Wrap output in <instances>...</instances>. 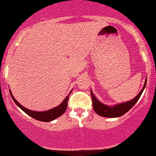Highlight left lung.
Segmentation results:
<instances>
[{
  "label": "left lung",
  "instance_id": "obj_1",
  "mask_svg": "<svg viewBox=\"0 0 156 156\" xmlns=\"http://www.w3.org/2000/svg\"><path fill=\"white\" fill-rule=\"evenodd\" d=\"M146 81H147V79H146L145 84H144V87H143L140 92L139 94H138V95L136 96V97H134L133 100H130V101L128 102H125V103H120V104L115 105V106H106V105L103 104L101 102L99 101V100L94 97L92 91L90 90L94 110L96 112L97 114H98L99 115L103 116V117L116 118L123 115H125V113L127 112L130 108L133 107V106L136 104V102L139 100L140 97L144 88L146 87Z\"/></svg>",
  "mask_w": 156,
  "mask_h": 156
}]
</instances>
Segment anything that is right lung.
<instances>
[{
  "mask_svg": "<svg viewBox=\"0 0 156 156\" xmlns=\"http://www.w3.org/2000/svg\"><path fill=\"white\" fill-rule=\"evenodd\" d=\"M72 92V91H71ZM71 92L69 93L66 97L65 98V100L62 102L59 106H56V107L51 108V109L48 110V111H44V112H37V111H32V110H30L26 108L24 106H22L21 104H20V103H18L16 100L13 97V96L11 94V91L10 92L11 97L12 98L13 101L15 102L16 104L21 108L23 111H24L25 112L27 115H29V116H31L33 119H36V120L41 121V122H51V121L54 120V119H57L58 117L62 115L63 113H65L66 110L67 106H68V100H69V94H71Z\"/></svg>",
  "mask_w": 156,
  "mask_h": 156,
  "instance_id": "1",
  "label": "right lung"
}]
</instances>
